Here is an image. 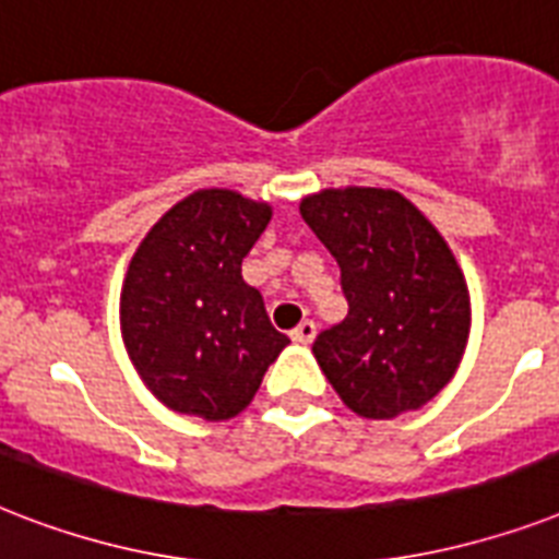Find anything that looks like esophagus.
Segmentation results:
<instances>
[{"label": "esophagus", "mask_w": 559, "mask_h": 559, "mask_svg": "<svg viewBox=\"0 0 559 559\" xmlns=\"http://www.w3.org/2000/svg\"><path fill=\"white\" fill-rule=\"evenodd\" d=\"M289 340L296 342V345H310V342L316 340V324L310 322V319H305V322L298 324L296 331L289 333Z\"/></svg>", "instance_id": "obj_1"}]
</instances>
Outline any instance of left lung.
I'll return each instance as SVG.
<instances>
[{"label": "left lung", "instance_id": "8db88e82", "mask_svg": "<svg viewBox=\"0 0 559 559\" xmlns=\"http://www.w3.org/2000/svg\"><path fill=\"white\" fill-rule=\"evenodd\" d=\"M301 217L340 263L345 322L313 354L345 406L389 420L420 408L452 380L469 333L459 263L420 211L382 188L322 191Z\"/></svg>", "mask_w": 559, "mask_h": 559}]
</instances>
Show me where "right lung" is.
Wrapping results in <instances>:
<instances>
[{"label": "right lung", "mask_w": 559, "mask_h": 559, "mask_svg": "<svg viewBox=\"0 0 559 559\" xmlns=\"http://www.w3.org/2000/svg\"><path fill=\"white\" fill-rule=\"evenodd\" d=\"M270 217L266 202L197 191L135 249L121 289V333L147 389L179 415H240L289 345L240 275Z\"/></svg>", "instance_id": "1"}]
</instances>
